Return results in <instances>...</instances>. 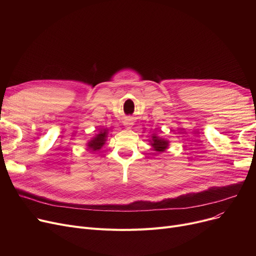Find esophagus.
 <instances>
[{
	"label": "esophagus",
	"mask_w": 256,
	"mask_h": 256,
	"mask_svg": "<svg viewBox=\"0 0 256 256\" xmlns=\"http://www.w3.org/2000/svg\"><path fill=\"white\" fill-rule=\"evenodd\" d=\"M124 126H132V121H130V119H128L126 121H124Z\"/></svg>",
	"instance_id": "1"
}]
</instances>
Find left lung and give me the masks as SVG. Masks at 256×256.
<instances>
[{
  "instance_id": "8db88e82",
  "label": "left lung",
  "mask_w": 256,
  "mask_h": 256,
  "mask_svg": "<svg viewBox=\"0 0 256 256\" xmlns=\"http://www.w3.org/2000/svg\"><path fill=\"white\" fill-rule=\"evenodd\" d=\"M150 145L152 146V148L154 152H156V154H160V152H164L166 150H168V147L170 146V141L163 138V137H160L158 136L156 134H152V138L148 139Z\"/></svg>"
}]
</instances>
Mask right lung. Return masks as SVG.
Instances as JSON below:
<instances>
[{
	"instance_id": "right-lung-1",
	"label": "right lung",
	"mask_w": 256,
	"mask_h": 256,
	"mask_svg": "<svg viewBox=\"0 0 256 256\" xmlns=\"http://www.w3.org/2000/svg\"><path fill=\"white\" fill-rule=\"evenodd\" d=\"M108 134H109V128H102L100 130L98 134H96V136L92 137L87 143L86 146L89 150L92 152L100 150L102 147L106 144V138H108Z\"/></svg>"
}]
</instances>
